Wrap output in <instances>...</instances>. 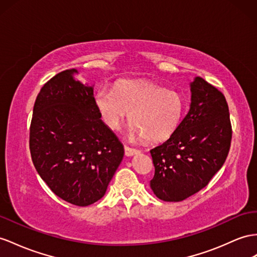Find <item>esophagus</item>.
<instances>
[{
  "label": "esophagus",
  "mask_w": 257,
  "mask_h": 257,
  "mask_svg": "<svg viewBox=\"0 0 257 257\" xmlns=\"http://www.w3.org/2000/svg\"><path fill=\"white\" fill-rule=\"evenodd\" d=\"M140 151L137 150V149H134V148H129L127 146H124V155L126 156H133V155H136L139 153Z\"/></svg>",
  "instance_id": "1"
}]
</instances>
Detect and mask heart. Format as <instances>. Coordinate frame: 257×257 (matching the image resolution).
<instances>
[{"label":"heart","mask_w":257,"mask_h":257,"mask_svg":"<svg viewBox=\"0 0 257 257\" xmlns=\"http://www.w3.org/2000/svg\"><path fill=\"white\" fill-rule=\"evenodd\" d=\"M95 107L104 123L118 130L129 114L128 134L148 142H163L180 126L186 101L179 92L166 90L149 80L117 81L113 90L100 88L94 94Z\"/></svg>","instance_id":"heart-1"}]
</instances>
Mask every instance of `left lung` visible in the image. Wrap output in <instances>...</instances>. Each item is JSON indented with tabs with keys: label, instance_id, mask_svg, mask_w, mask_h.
I'll return each instance as SVG.
<instances>
[{
	"label": "left lung",
	"instance_id": "obj_1",
	"mask_svg": "<svg viewBox=\"0 0 257 257\" xmlns=\"http://www.w3.org/2000/svg\"><path fill=\"white\" fill-rule=\"evenodd\" d=\"M191 104L176 133L150 151V186L165 202H180L206 187L225 163L232 130L225 96L201 77L190 83Z\"/></svg>",
	"mask_w": 257,
	"mask_h": 257
}]
</instances>
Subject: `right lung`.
Segmentation results:
<instances>
[{"instance_id": "right-lung-1", "label": "right lung", "mask_w": 257, "mask_h": 257, "mask_svg": "<svg viewBox=\"0 0 257 257\" xmlns=\"http://www.w3.org/2000/svg\"><path fill=\"white\" fill-rule=\"evenodd\" d=\"M64 70L39 92L30 124L31 159L58 197L77 206L106 192L122 161L123 146L105 124L94 104L93 87Z\"/></svg>"}]
</instances>
